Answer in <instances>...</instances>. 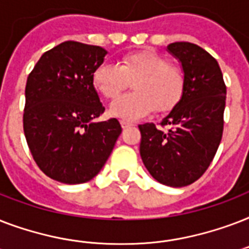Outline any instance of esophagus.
Here are the masks:
<instances>
[{
  "instance_id": "1",
  "label": "esophagus",
  "mask_w": 249,
  "mask_h": 249,
  "mask_svg": "<svg viewBox=\"0 0 249 249\" xmlns=\"http://www.w3.org/2000/svg\"><path fill=\"white\" fill-rule=\"evenodd\" d=\"M121 126H123V129H126L129 128V126H133L132 123H129V121H124V120H121Z\"/></svg>"
}]
</instances>
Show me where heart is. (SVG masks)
<instances>
[{"instance_id": "heart-1", "label": "heart", "mask_w": 249, "mask_h": 249, "mask_svg": "<svg viewBox=\"0 0 249 249\" xmlns=\"http://www.w3.org/2000/svg\"><path fill=\"white\" fill-rule=\"evenodd\" d=\"M134 81L136 93L117 98L109 113L124 121L147 116L156 108L168 112L179 103L186 88L185 73L169 60L151 50L129 53L120 63H102L93 73V85L105 98L115 99Z\"/></svg>"}]
</instances>
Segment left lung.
Wrapping results in <instances>:
<instances>
[{
	"label": "left lung",
	"instance_id": "8db88e82",
	"mask_svg": "<svg viewBox=\"0 0 249 249\" xmlns=\"http://www.w3.org/2000/svg\"><path fill=\"white\" fill-rule=\"evenodd\" d=\"M166 50L181 62L186 77L183 97L160 123L140 125V152L156 181L183 187L204 174L216 155L224 132L226 85L222 72L204 49L173 42Z\"/></svg>",
	"mask_w": 249,
	"mask_h": 249
}]
</instances>
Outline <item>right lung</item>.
<instances>
[{"mask_svg": "<svg viewBox=\"0 0 249 249\" xmlns=\"http://www.w3.org/2000/svg\"><path fill=\"white\" fill-rule=\"evenodd\" d=\"M106 54L101 46L66 41L44 53L27 79L25 140L38 168L62 183L95 177L120 136L116 119L94 121L105 107L93 73Z\"/></svg>", "mask_w": 249, "mask_h": 249, "instance_id": "right-lung-1", "label": "right lung"}]
</instances>
